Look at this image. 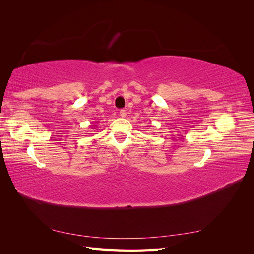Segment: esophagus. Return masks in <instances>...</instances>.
Instances as JSON below:
<instances>
[{
    "label": "esophagus",
    "mask_w": 254,
    "mask_h": 254,
    "mask_svg": "<svg viewBox=\"0 0 254 254\" xmlns=\"http://www.w3.org/2000/svg\"><path fill=\"white\" fill-rule=\"evenodd\" d=\"M120 117H122V118H125V117H126V110H124V109L120 110Z\"/></svg>",
    "instance_id": "obj_1"
}]
</instances>
